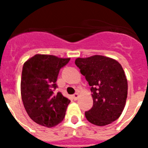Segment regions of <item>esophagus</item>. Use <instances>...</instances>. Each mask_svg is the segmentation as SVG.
<instances>
[{
  "mask_svg": "<svg viewBox=\"0 0 148 148\" xmlns=\"http://www.w3.org/2000/svg\"><path fill=\"white\" fill-rule=\"evenodd\" d=\"M79 97H80V95H79L77 93H74V95H73V98H74V100L76 101V100H77L78 98H79Z\"/></svg>",
  "mask_w": 148,
  "mask_h": 148,
  "instance_id": "1",
  "label": "esophagus"
}]
</instances>
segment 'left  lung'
I'll return each instance as SVG.
<instances>
[{
	"label": "left lung",
	"mask_w": 148,
	"mask_h": 148,
	"mask_svg": "<svg viewBox=\"0 0 148 148\" xmlns=\"http://www.w3.org/2000/svg\"><path fill=\"white\" fill-rule=\"evenodd\" d=\"M75 64L93 93V107L85 112L87 121L105 126L117 120L127 96V81L121 65L113 58L98 55L77 58Z\"/></svg>",
	"instance_id": "left-lung-1"
}]
</instances>
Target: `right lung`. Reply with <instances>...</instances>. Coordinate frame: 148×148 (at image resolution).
Masks as SVG:
<instances>
[{
    "mask_svg": "<svg viewBox=\"0 0 148 148\" xmlns=\"http://www.w3.org/2000/svg\"><path fill=\"white\" fill-rule=\"evenodd\" d=\"M71 58L35 55L23 66L21 98L29 117L36 124L55 127L62 121L71 101L61 93L54 94L59 70Z\"/></svg>",
    "mask_w": 148,
    "mask_h": 148,
    "instance_id": "obj_1",
    "label": "right lung"
}]
</instances>
